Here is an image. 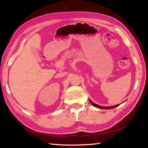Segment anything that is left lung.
I'll return each mask as SVG.
<instances>
[{
  "label": "left lung",
  "mask_w": 148,
  "mask_h": 148,
  "mask_svg": "<svg viewBox=\"0 0 148 148\" xmlns=\"http://www.w3.org/2000/svg\"><path fill=\"white\" fill-rule=\"evenodd\" d=\"M90 103H92V106H93L94 107H95V108H99V109H112V108H116V107H117V106H118L119 105V104H118V105H116V106H112V107H103V106H99V105L96 104V103H93V102L91 100H90Z\"/></svg>",
  "instance_id": "obj_1"
}]
</instances>
